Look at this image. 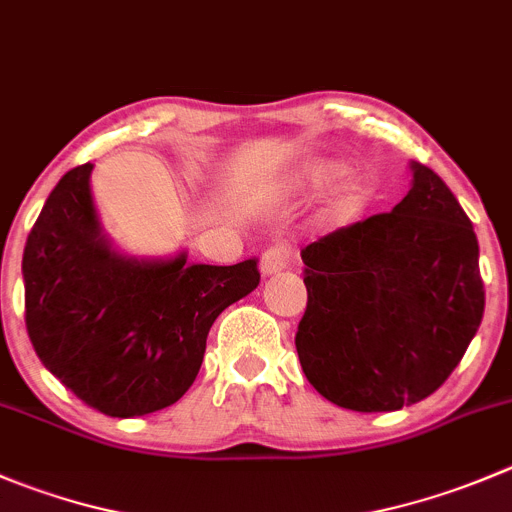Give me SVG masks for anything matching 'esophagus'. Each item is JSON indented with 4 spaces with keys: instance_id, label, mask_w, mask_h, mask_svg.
I'll return each instance as SVG.
<instances>
[{
    "instance_id": "obj_1",
    "label": "esophagus",
    "mask_w": 512,
    "mask_h": 512,
    "mask_svg": "<svg viewBox=\"0 0 512 512\" xmlns=\"http://www.w3.org/2000/svg\"><path fill=\"white\" fill-rule=\"evenodd\" d=\"M287 262H290V255H287L285 247H270V250H267L260 260L262 277L277 275V272L285 270Z\"/></svg>"
}]
</instances>
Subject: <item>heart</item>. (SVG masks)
Listing matches in <instances>:
<instances>
[{
  "label": "heart",
  "mask_w": 512,
  "mask_h": 512,
  "mask_svg": "<svg viewBox=\"0 0 512 512\" xmlns=\"http://www.w3.org/2000/svg\"><path fill=\"white\" fill-rule=\"evenodd\" d=\"M345 172H347L345 162L332 160V157H315V160L302 162V165L292 172L290 185L302 192H317L335 185L337 180L345 177ZM370 202H372L370 180L360 175L347 177V180H342L340 185L335 187L332 197L327 200L325 212H322V220L332 227H347L365 215Z\"/></svg>",
  "instance_id": "b5f03b06"
}]
</instances>
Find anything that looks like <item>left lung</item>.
I'll return each mask as SVG.
<instances>
[{"label":"left lung","instance_id":"8db88e82","mask_svg":"<svg viewBox=\"0 0 512 512\" xmlns=\"http://www.w3.org/2000/svg\"><path fill=\"white\" fill-rule=\"evenodd\" d=\"M385 215L300 252L307 310L295 345L312 388L337 408L393 413L433 395L485 310L473 222L430 167Z\"/></svg>","mask_w":512,"mask_h":512}]
</instances>
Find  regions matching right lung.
I'll return each mask as SVG.
<instances>
[{
    "instance_id": "obj_1",
    "label": "right lung",
    "mask_w": 512,
    "mask_h": 512,
    "mask_svg": "<svg viewBox=\"0 0 512 512\" xmlns=\"http://www.w3.org/2000/svg\"><path fill=\"white\" fill-rule=\"evenodd\" d=\"M94 165L69 170L44 202L22 257L27 332L42 365L112 418L170 408L200 372L207 332L260 285L237 265L137 257L114 245L92 195Z\"/></svg>"
}]
</instances>
